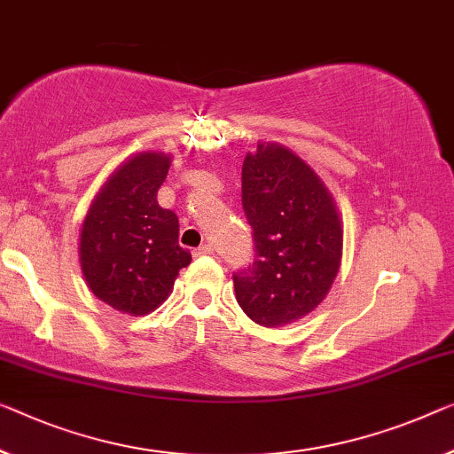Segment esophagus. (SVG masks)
<instances>
[{
  "mask_svg": "<svg viewBox=\"0 0 454 454\" xmlns=\"http://www.w3.org/2000/svg\"><path fill=\"white\" fill-rule=\"evenodd\" d=\"M215 254V247L211 243H205V246H200L199 249H194V255L200 257V255H213Z\"/></svg>",
  "mask_w": 454,
  "mask_h": 454,
  "instance_id": "obj_1",
  "label": "esophagus"
}]
</instances>
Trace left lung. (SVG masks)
I'll return each mask as SVG.
<instances>
[{
	"instance_id": "obj_1",
	"label": "left lung",
	"mask_w": 454,
	"mask_h": 454,
	"mask_svg": "<svg viewBox=\"0 0 454 454\" xmlns=\"http://www.w3.org/2000/svg\"><path fill=\"white\" fill-rule=\"evenodd\" d=\"M241 203L255 262L233 276L235 298L254 323L278 329L329 294L343 257V223L318 174L280 144H257L243 160Z\"/></svg>"
}]
</instances>
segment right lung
Returning a JSON list of instances; mask_svg holds the SVG:
<instances>
[{"mask_svg": "<svg viewBox=\"0 0 454 454\" xmlns=\"http://www.w3.org/2000/svg\"><path fill=\"white\" fill-rule=\"evenodd\" d=\"M172 158L139 152L111 172L81 227L79 260L89 290L131 317L156 310L191 251L178 246V217L158 205Z\"/></svg>", "mask_w": 454, "mask_h": 454, "instance_id": "1", "label": "right lung"}]
</instances>
